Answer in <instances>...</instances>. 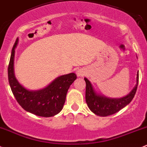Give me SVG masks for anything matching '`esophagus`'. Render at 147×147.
Masks as SVG:
<instances>
[{"label": "esophagus", "mask_w": 147, "mask_h": 147, "mask_svg": "<svg viewBox=\"0 0 147 147\" xmlns=\"http://www.w3.org/2000/svg\"><path fill=\"white\" fill-rule=\"evenodd\" d=\"M76 74L77 77H83L84 75H85V74H86V71H85L84 69L83 68L78 69V70L76 71Z\"/></svg>", "instance_id": "34e87169"}]
</instances>
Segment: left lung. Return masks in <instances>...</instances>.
Listing matches in <instances>:
<instances>
[{
  "label": "left lung",
  "instance_id": "1",
  "mask_svg": "<svg viewBox=\"0 0 147 147\" xmlns=\"http://www.w3.org/2000/svg\"><path fill=\"white\" fill-rule=\"evenodd\" d=\"M86 82V102L92 112L100 117H107L115 114L125 107L132 101L138 88L139 73L137 74L136 85L127 96L120 98H111L95 91L93 85L85 77Z\"/></svg>",
  "mask_w": 147,
  "mask_h": 147
}]
</instances>
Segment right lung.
<instances>
[{"label":"right lung","mask_w":147,"mask_h":147,"mask_svg":"<svg viewBox=\"0 0 147 147\" xmlns=\"http://www.w3.org/2000/svg\"><path fill=\"white\" fill-rule=\"evenodd\" d=\"M17 44L18 39L12 49L8 65V80L14 96L26 112L42 117L56 115L63 107L67 92L77 79L76 75L72 72L57 77L42 89H27L19 83L14 75V60Z\"/></svg>","instance_id":"obj_1"}]
</instances>
